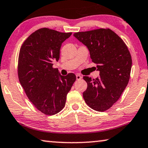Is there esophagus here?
Listing matches in <instances>:
<instances>
[{"label":"esophagus","mask_w":148,"mask_h":148,"mask_svg":"<svg viewBox=\"0 0 148 148\" xmlns=\"http://www.w3.org/2000/svg\"><path fill=\"white\" fill-rule=\"evenodd\" d=\"M76 80H81L82 78V76H81V75H80V74H76Z\"/></svg>","instance_id":"obj_1"}]
</instances>
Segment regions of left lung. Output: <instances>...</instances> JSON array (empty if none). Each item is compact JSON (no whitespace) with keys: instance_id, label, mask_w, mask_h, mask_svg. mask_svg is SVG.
Listing matches in <instances>:
<instances>
[{"instance_id":"8db88e82","label":"left lung","mask_w":148,"mask_h":148,"mask_svg":"<svg viewBox=\"0 0 148 148\" xmlns=\"http://www.w3.org/2000/svg\"><path fill=\"white\" fill-rule=\"evenodd\" d=\"M74 36L87 46L92 61L100 71L96 79L83 77L88 84L83 98L92 109L104 112L118 100L128 84L130 53L123 40L109 28L78 32Z\"/></svg>"}]
</instances>
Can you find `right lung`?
<instances>
[{"mask_svg": "<svg viewBox=\"0 0 148 148\" xmlns=\"http://www.w3.org/2000/svg\"><path fill=\"white\" fill-rule=\"evenodd\" d=\"M72 32L40 28L30 35L20 50L18 76L26 96L39 111L54 115L64 107L67 94L76 81V75L64 76L52 67L58 61L62 42Z\"/></svg>", "mask_w": 148, "mask_h": 148, "instance_id": "add662e5", "label": "right lung"}]
</instances>
